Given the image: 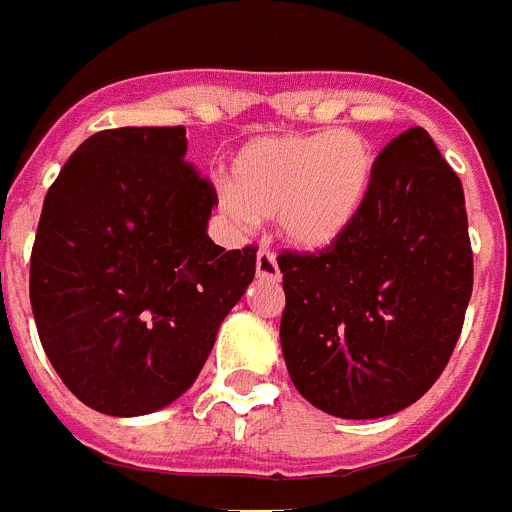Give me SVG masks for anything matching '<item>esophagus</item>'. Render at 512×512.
Returning a JSON list of instances; mask_svg holds the SVG:
<instances>
[{
  "label": "esophagus",
  "mask_w": 512,
  "mask_h": 512,
  "mask_svg": "<svg viewBox=\"0 0 512 512\" xmlns=\"http://www.w3.org/2000/svg\"><path fill=\"white\" fill-rule=\"evenodd\" d=\"M256 274H259L261 280H280V266H277V259H274L272 251L261 248V251L256 253Z\"/></svg>",
  "instance_id": "34e87169"
}]
</instances>
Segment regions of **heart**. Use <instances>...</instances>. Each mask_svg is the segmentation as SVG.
I'll return each instance as SVG.
<instances>
[{"instance_id":"b5f03b06","label":"heart","mask_w":512,"mask_h":512,"mask_svg":"<svg viewBox=\"0 0 512 512\" xmlns=\"http://www.w3.org/2000/svg\"><path fill=\"white\" fill-rule=\"evenodd\" d=\"M374 180V151L356 130L269 135L232 159L225 206L238 222L277 217L301 251L335 246L361 214Z\"/></svg>"}]
</instances>
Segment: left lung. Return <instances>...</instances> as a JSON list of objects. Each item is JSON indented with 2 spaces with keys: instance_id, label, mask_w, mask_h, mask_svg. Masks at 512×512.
Returning <instances> with one entry per match:
<instances>
[{
  "instance_id": "1",
  "label": "left lung",
  "mask_w": 512,
  "mask_h": 512,
  "mask_svg": "<svg viewBox=\"0 0 512 512\" xmlns=\"http://www.w3.org/2000/svg\"><path fill=\"white\" fill-rule=\"evenodd\" d=\"M282 356L295 390L337 418H382L439 379L463 329L474 253L466 198L424 128L392 138L335 246L280 256Z\"/></svg>"
}]
</instances>
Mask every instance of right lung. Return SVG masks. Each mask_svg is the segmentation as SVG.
I'll return each mask as SVG.
<instances>
[{
    "label": "right lung",
    "mask_w": 512,
    "mask_h": 512,
    "mask_svg": "<svg viewBox=\"0 0 512 512\" xmlns=\"http://www.w3.org/2000/svg\"><path fill=\"white\" fill-rule=\"evenodd\" d=\"M185 151V128L101 130L44 198L38 337L67 390L107 416L175 403L256 274V248L225 251L206 235L217 190Z\"/></svg>",
    "instance_id": "1"
}]
</instances>
